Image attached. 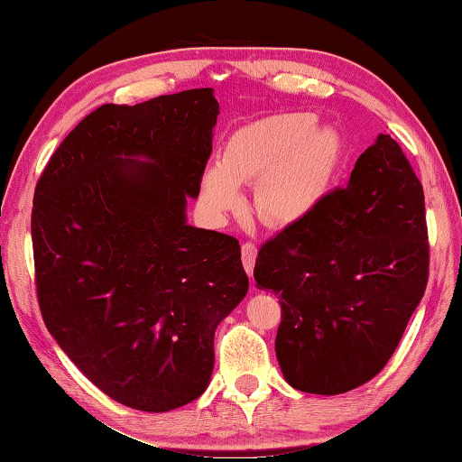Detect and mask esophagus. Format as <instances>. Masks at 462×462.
Here are the masks:
<instances>
[{"label":"esophagus","instance_id":"1","mask_svg":"<svg viewBox=\"0 0 462 462\" xmlns=\"http://www.w3.org/2000/svg\"><path fill=\"white\" fill-rule=\"evenodd\" d=\"M241 260H244V268L247 272V276H254V265L257 260L255 244H244V247H241Z\"/></svg>","mask_w":462,"mask_h":462}]
</instances>
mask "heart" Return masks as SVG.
<instances>
[{"mask_svg":"<svg viewBox=\"0 0 462 462\" xmlns=\"http://www.w3.org/2000/svg\"><path fill=\"white\" fill-rule=\"evenodd\" d=\"M343 135L317 125L309 111H286L236 129L221 164L205 168L200 200L215 218L244 207L241 184H257L255 208L265 223L292 226L325 202L343 160Z\"/></svg>","mask_w":462,"mask_h":462,"instance_id":"1","label":"heart"}]
</instances>
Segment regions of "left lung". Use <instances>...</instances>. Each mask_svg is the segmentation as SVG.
Here are the masks:
<instances>
[{"label":"left lung","instance_id":"1","mask_svg":"<svg viewBox=\"0 0 462 462\" xmlns=\"http://www.w3.org/2000/svg\"><path fill=\"white\" fill-rule=\"evenodd\" d=\"M254 278L280 298L290 385L337 395L374 379L428 282L424 190L398 142L379 134L345 189L262 247Z\"/></svg>","mask_w":462,"mask_h":462}]
</instances>
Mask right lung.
Returning a JSON list of instances; mask_svg holds the SVG:
<instances>
[{
  "label": "right lung",
  "instance_id": "obj_1",
  "mask_svg": "<svg viewBox=\"0 0 462 462\" xmlns=\"http://www.w3.org/2000/svg\"><path fill=\"white\" fill-rule=\"evenodd\" d=\"M213 93L103 105L64 137L36 186L44 325L101 392L134 410L168 411L207 390L215 330L249 288L239 241L186 217L213 150Z\"/></svg>",
  "mask_w": 462,
  "mask_h": 462
}]
</instances>
